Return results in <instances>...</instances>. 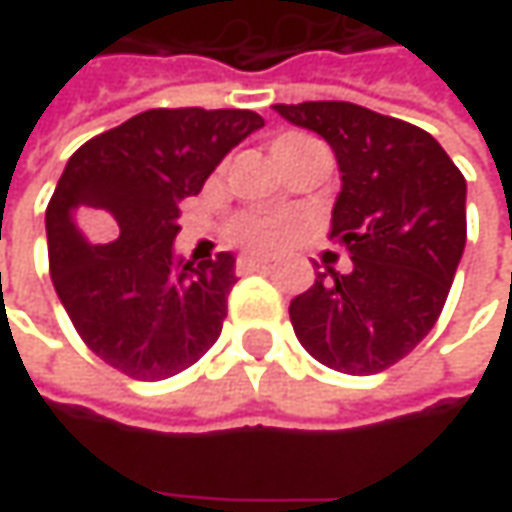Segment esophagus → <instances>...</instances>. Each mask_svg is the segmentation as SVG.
Listing matches in <instances>:
<instances>
[{"instance_id":"1","label":"esophagus","mask_w":512,"mask_h":512,"mask_svg":"<svg viewBox=\"0 0 512 512\" xmlns=\"http://www.w3.org/2000/svg\"><path fill=\"white\" fill-rule=\"evenodd\" d=\"M265 259H256V256H242L239 259V273H259V270H267Z\"/></svg>"}]
</instances>
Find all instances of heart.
<instances>
[{
    "instance_id": "1",
    "label": "heart",
    "mask_w": 512,
    "mask_h": 512,
    "mask_svg": "<svg viewBox=\"0 0 512 512\" xmlns=\"http://www.w3.org/2000/svg\"><path fill=\"white\" fill-rule=\"evenodd\" d=\"M285 139H293V136H285ZM279 142H282V139H279ZM285 230V222L250 216V219H242V222L236 225V239H239L247 250L262 253V250H270V247L279 245V242L285 239Z\"/></svg>"
}]
</instances>
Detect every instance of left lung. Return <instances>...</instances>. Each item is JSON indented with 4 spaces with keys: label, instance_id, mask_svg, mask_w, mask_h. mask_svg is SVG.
I'll return each mask as SVG.
<instances>
[{
    "label": "left lung",
    "instance_id": "8db88e82",
    "mask_svg": "<svg viewBox=\"0 0 512 512\" xmlns=\"http://www.w3.org/2000/svg\"><path fill=\"white\" fill-rule=\"evenodd\" d=\"M325 139L342 173L330 236L353 267H325L290 302L296 339L316 362L373 376L433 330L467 242V182L427 133L353 102L273 105Z\"/></svg>",
    "mask_w": 512,
    "mask_h": 512
}]
</instances>
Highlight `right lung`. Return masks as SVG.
Instances as JSON below:
<instances>
[{
	"instance_id": "obj_1",
	"label": "right lung",
	"mask_w": 512,
	"mask_h": 512,
	"mask_svg": "<svg viewBox=\"0 0 512 512\" xmlns=\"http://www.w3.org/2000/svg\"><path fill=\"white\" fill-rule=\"evenodd\" d=\"M262 125L253 110H145L62 170L45 210L50 279L82 342L130 379L176 376L219 339L236 256H179V205Z\"/></svg>"
}]
</instances>
